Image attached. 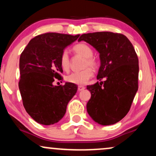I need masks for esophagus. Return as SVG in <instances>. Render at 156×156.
I'll use <instances>...</instances> for the list:
<instances>
[{
	"label": "esophagus",
	"instance_id": "esophagus-1",
	"mask_svg": "<svg viewBox=\"0 0 156 156\" xmlns=\"http://www.w3.org/2000/svg\"><path fill=\"white\" fill-rule=\"evenodd\" d=\"M83 89H85V87H83V86H78V90L79 91H82V90H83Z\"/></svg>",
	"mask_w": 156,
	"mask_h": 156
}]
</instances>
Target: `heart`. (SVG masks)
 Instances as JSON below:
<instances>
[{"instance_id":"heart-1","label":"heart","mask_w":156,"mask_h":156,"mask_svg":"<svg viewBox=\"0 0 156 156\" xmlns=\"http://www.w3.org/2000/svg\"><path fill=\"white\" fill-rule=\"evenodd\" d=\"M73 51L77 55L85 58L83 62V70L79 72H75L66 77V80L69 83L83 85L89 81V80L94 75V71L91 69H96L98 67V62L93 55V51L88 44L84 43H78L73 48ZM60 65L64 71H68L70 67V58L67 51H64L60 56ZM90 67L89 68V67Z\"/></svg>"}]
</instances>
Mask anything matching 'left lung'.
<instances>
[{"mask_svg":"<svg viewBox=\"0 0 156 156\" xmlns=\"http://www.w3.org/2000/svg\"><path fill=\"white\" fill-rule=\"evenodd\" d=\"M85 41L99 52L101 67L98 80L87 86L91 98L87 112L98 124H115L129 112L138 90L139 59L133 44L122 34L103 31L82 34Z\"/></svg>","mask_w":156,"mask_h":156,"instance_id":"1","label":"left lung"}]
</instances>
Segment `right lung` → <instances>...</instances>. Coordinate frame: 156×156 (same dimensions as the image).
Segmentation results:
<instances>
[{"mask_svg":"<svg viewBox=\"0 0 156 156\" xmlns=\"http://www.w3.org/2000/svg\"><path fill=\"white\" fill-rule=\"evenodd\" d=\"M80 35L45 33L31 39L20 58L19 89L25 109L36 122L49 125L58 122L76 94L74 83L53 86L62 80L60 56L64 48Z\"/></svg>","mask_w":156,"mask_h":156,"instance_id":"obj_1","label":"right lung"}]
</instances>
